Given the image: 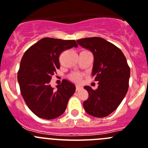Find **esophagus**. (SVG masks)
<instances>
[{"label":"esophagus","mask_w":148,"mask_h":148,"mask_svg":"<svg viewBox=\"0 0 148 148\" xmlns=\"http://www.w3.org/2000/svg\"><path fill=\"white\" fill-rule=\"evenodd\" d=\"M82 88H83V87H82L81 86H79V85H77V86H76V90H77V91H79V90L82 89Z\"/></svg>","instance_id":"34e87169"}]
</instances>
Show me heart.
Segmentation results:
<instances>
[{
	"label": "heart",
	"instance_id": "b5f03b06",
	"mask_svg": "<svg viewBox=\"0 0 148 148\" xmlns=\"http://www.w3.org/2000/svg\"><path fill=\"white\" fill-rule=\"evenodd\" d=\"M71 79L75 82H79L81 79V77L77 74H72L70 76Z\"/></svg>",
	"mask_w": 148,
	"mask_h": 148
}]
</instances>
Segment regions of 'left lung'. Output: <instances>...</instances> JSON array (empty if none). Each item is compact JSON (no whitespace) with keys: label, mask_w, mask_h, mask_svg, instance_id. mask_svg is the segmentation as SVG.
Listing matches in <instances>:
<instances>
[{"label":"left lung","mask_w":148,"mask_h":148,"mask_svg":"<svg viewBox=\"0 0 148 148\" xmlns=\"http://www.w3.org/2000/svg\"><path fill=\"white\" fill-rule=\"evenodd\" d=\"M79 45L93 53L92 75L98 86L93 90L86 86L88 98L83 103L85 111L97 118L108 116L119 107L129 87L130 69L119 47L100 37L77 41Z\"/></svg>","instance_id":"1"}]
</instances>
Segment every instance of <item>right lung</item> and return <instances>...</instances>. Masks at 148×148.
Here are the masks:
<instances>
[{
	"label": "right lung",
	"instance_id": "add662e5",
	"mask_svg": "<svg viewBox=\"0 0 148 148\" xmlns=\"http://www.w3.org/2000/svg\"><path fill=\"white\" fill-rule=\"evenodd\" d=\"M77 47L74 40L43 38L24 53L18 72L21 94L29 109L44 119L63 114L75 85L63 79L56 88L50 85L51 77L60 69L59 56L63 51Z\"/></svg>",
	"mask_w": 148,
	"mask_h": 148
}]
</instances>
